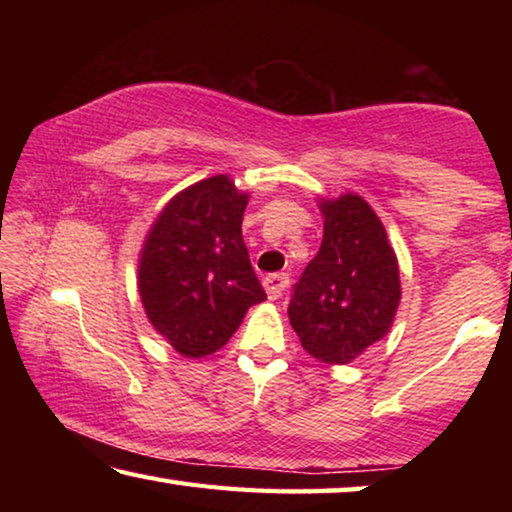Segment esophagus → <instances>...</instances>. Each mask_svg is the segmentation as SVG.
Segmentation results:
<instances>
[{
	"label": "esophagus",
	"mask_w": 512,
	"mask_h": 512,
	"mask_svg": "<svg viewBox=\"0 0 512 512\" xmlns=\"http://www.w3.org/2000/svg\"><path fill=\"white\" fill-rule=\"evenodd\" d=\"M289 287V277L284 273H273L264 277V291L268 300H277L284 293V289Z\"/></svg>",
	"instance_id": "34e87169"
}]
</instances>
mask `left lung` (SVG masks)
Listing matches in <instances>:
<instances>
[{
    "label": "left lung",
    "instance_id": "8db88e82",
    "mask_svg": "<svg viewBox=\"0 0 512 512\" xmlns=\"http://www.w3.org/2000/svg\"><path fill=\"white\" fill-rule=\"evenodd\" d=\"M323 244L289 302V320L311 357L343 366L391 332L402 300L400 264L363 196L318 198Z\"/></svg>",
    "mask_w": 512,
    "mask_h": 512
}]
</instances>
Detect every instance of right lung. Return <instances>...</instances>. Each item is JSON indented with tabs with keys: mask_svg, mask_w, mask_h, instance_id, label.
I'll return each mask as SVG.
<instances>
[{
	"mask_svg": "<svg viewBox=\"0 0 512 512\" xmlns=\"http://www.w3.org/2000/svg\"><path fill=\"white\" fill-rule=\"evenodd\" d=\"M248 198L216 173L173 196L146 232L137 291L151 327L180 357L221 350L266 300L241 237Z\"/></svg>",
	"mask_w": 512,
	"mask_h": 512,
	"instance_id": "1",
	"label": "right lung"
}]
</instances>
